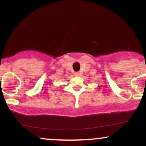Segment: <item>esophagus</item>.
Masks as SVG:
<instances>
[{"label": "esophagus", "mask_w": 146, "mask_h": 146, "mask_svg": "<svg viewBox=\"0 0 146 146\" xmlns=\"http://www.w3.org/2000/svg\"><path fill=\"white\" fill-rule=\"evenodd\" d=\"M75 75H76V76H79V75H80V73H79V72H75Z\"/></svg>", "instance_id": "esophagus-1"}]
</instances>
